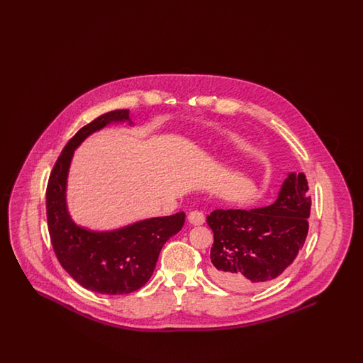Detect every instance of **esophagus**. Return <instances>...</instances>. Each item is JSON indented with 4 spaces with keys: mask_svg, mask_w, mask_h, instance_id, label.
I'll return each instance as SVG.
<instances>
[{
    "mask_svg": "<svg viewBox=\"0 0 363 363\" xmlns=\"http://www.w3.org/2000/svg\"><path fill=\"white\" fill-rule=\"evenodd\" d=\"M188 219H189L190 223L193 225H203L206 222V216L201 211H191L189 215H188Z\"/></svg>",
    "mask_w": 363,
    "mask_h": 363,
    "instance_id": "obj_1",
    "label": "esophagus"
}]
</instances>
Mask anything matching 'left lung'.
Instances as JSON below:
<instances>
[{
  "label": "left lung",
  "instance_id": "left-lung-1",
  "mask_svg": "<svg viewBox=\"0 0 363 363\" xmlns=\"http://www.w3.org/2000/svg\"><path fill=\"white\" fill-rule=\"evenodd\" d=\"M311 199L303 173H290L277 201L256 209H215L211 277L227 290L247 293L272 283L302 249Z\"/></svg>",
  "mask_w": 363,
  "mask_h": 363
}]
</instances>
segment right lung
<instances>
[{
	"mask_svg": "<svg viewBox=\"0 0 363 363\" xmlns=\"http://www.w3.org/2000/svg\"><path fill=\"white\" fill-rule=\"evenodd\" d=\"M129 121V110H114L83 126L58 156L46 189L48 225L61 267L80 286L120 295L141 289L152 277L159 253L184 225L185 212L152 218L114 231H89L76 225L67 209V178L74 150L110 122ZM132 123V122H130Z\"/></svg>",
	"mask_w": 363,
	"mask_h": 363,
	"instance_id": "1",
	"label": "right lung"
}]
</instances>
